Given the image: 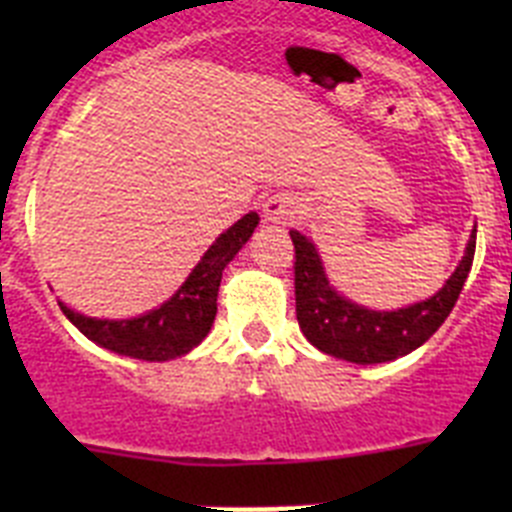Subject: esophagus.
Returning a JSON list of instances; mask_svg holds the SVG:
<instances>
[{
  "instance_id": "34e87169",
  "label": "esophagus",
  "mask_w": 512,
  "mask_h": 512,
  "mask_svg": "<svg viewBox=\"0 0 512 512\" xmlns=\"http://www.w3.org/2000/svg\"><path fill=\"white\" fill-rule=\"evenodd\" d=\"M289 215H292V202L282 197V194H274V197L264 202V217L269 223H284Z\"/></svg>"
}]
</instances>
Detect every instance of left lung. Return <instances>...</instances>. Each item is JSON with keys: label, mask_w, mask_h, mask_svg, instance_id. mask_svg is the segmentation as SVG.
Wrapping results in <instances>:
<instances>
[{"label": "left lung", "mask_w": 512, "mask_h": 512, "mask_svg": "<svg viewBox=\"0 0 512 512\" xmlns=\"http://www.w3.org/2000/svg\"><path fill=\"white\" fill-rule=\"evenodd\" d=\"M295 243V300L297 323L302 333L323 354L354 364H382L395 361L423 346L449 318L461 287L467 282L477 246V228L467 243V253L449 282L431 300L415 302L400 310H366L346 300L330 287L318 248L297 230H289Z\"/></svg>", "instance_id": "obj_1"}]
</instances>
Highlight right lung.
Segmentation results:
<instances>
[{"mask_svg":"<svg viewBox=\"0 0 512 512\" xmlns=\"http://www.w3.org/2000/svg\"><path fill=\"white\" fill-rule=\"evenodd\" d=\"M259 225V215L248 212L233 228L225 230L202 256V261L192 269L187 282L176 289V295L166 300L156 310L138 315L130 320H97L74 312L63 302H58L63 315L76 328L120 356L143 361H169L176 356L189 354L200 346L210 333L212 320L217 312V289L223 279V269L233 261V256L246 246L253 228Z\"/></svg>","mask_w":512,"mask_h":512,"instance_id":"1","label":"right lung"}]
</instances>
